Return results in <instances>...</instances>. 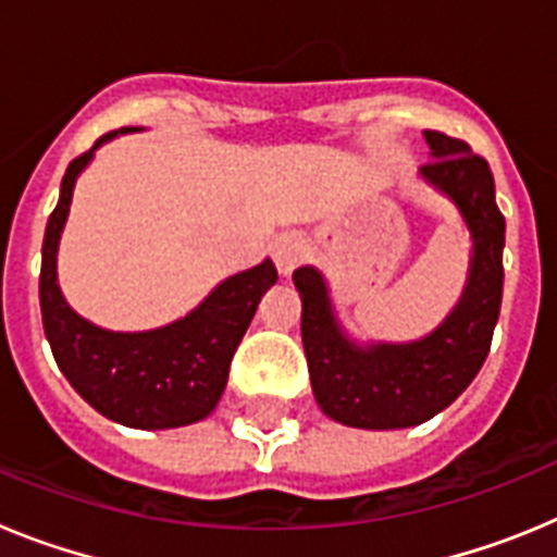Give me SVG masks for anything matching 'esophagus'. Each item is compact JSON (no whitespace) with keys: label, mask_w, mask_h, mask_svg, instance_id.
<instances>
[{"label":"esophagus","mask_w":557,"mask_h":557,"mask_svg":"<svg viewBox=\"0 0 557 557\" xmlns=\"http://www.w3.org/2000/svg\"><path fill=\"white\" fill-rule=\"evenodd\" d=\"M270 253H273V262L278 268V273L289 275L298 264L307 259L309 245L301 234H295V231H287V234H278L270 245Z\"/></svg>","instance_id":"1"}]
</instances>
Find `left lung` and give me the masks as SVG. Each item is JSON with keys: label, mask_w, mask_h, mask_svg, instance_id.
Wrapping results in <instances>:
<instances>
[{"label": "left lung", "mask_w": 557, "mask_h": 557, "mask_svg": "<svg viewBox=\"0 0 557 557\" xmlns=\"http://www.w3.org/2000/svg\"><path fill=\"white\" fill-rule=\"evenodd\" d=\"M424 139L432 161L418 175L455 203L471 234L466 287L444 323L410 343H357L334 312L321 270L304 264L293 273L314 401L357 430H405L446 410L480 373L499 321L505 218L488 161L446 133L424 131Z\"/></svg>", "instance_id": "left-lung-1"}]
</instances>
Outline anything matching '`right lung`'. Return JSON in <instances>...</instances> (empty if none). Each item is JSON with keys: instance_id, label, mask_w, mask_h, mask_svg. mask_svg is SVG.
<instances>
[{"instance_id": "add662e5", "label": "right lung", "mask_w": 557, "mask_h": 557, "mask_svg": "<svg viewBox=\"0 0 557 557\" xmlns=\"http://www.w3.org/2000/svg\"><path fill=\"white\" fill-rule=\"evenodd\" d=\"M131 131L136 127L106 133L63 175L41 248V318L58 368L100 416L131 430H175L203 421L218 407L236 346L278 273L264 259L228 275L189 314L147 332H111L69 307L58 284V245L72 191L95 152Z\"/></svg>"}]
</instances>
